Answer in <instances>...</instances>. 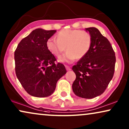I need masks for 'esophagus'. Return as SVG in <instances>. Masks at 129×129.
Segmentation results:
<instances>
[{
	"label": "esophagus",
	"instance_id": "obj_1",
	"mask_svg": "<svg viewBox=\"0 0 129 129\" xmlns=\"http://www.w3.org/2000/svg\"><path fill=\"white\" fill-rule=\"evenodd\" d=\"M65 67H66V70H71V68H70L69 66H66Z\"/></svg>",
	"mask_w": 129,
	"mask_h": 129
}]
</instances>
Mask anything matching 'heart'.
I'll return each instance as SVG.
<instances>
[{"label": "heart", "instance_id": "b5f03b06", "mask_svg": "<svg viewBox=\"0 0 129 129\" xmlns=\"http://www.w3.org/2000/svg\"><path fill=\"white\" fill-rule=\"evenodd\" d=\"M92 44L91 35L86 31L76 29H64L60 31L57 40L50 38L46 42L48 50L56 57H59L65 50L66 54L58 59L61 63H71L75 59L85 57Z\"/></svg>", "mask_w": 129, "mask_h": 129}]
</instances>
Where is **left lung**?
Listing matches in <instances>:
<instances>
[{
    "instance_id": "obj_1",
    "label": "left lung",
    "mask_w": 129,
    "mask_h": 129,
    "mask_svg": "<svg viewBox=\"0 0 129 129\" xmlns=\"http://www.w3.org/2000/svg\"><path fill=\"white\" fill-rule=\"evenodd\" d=\"M92 38V44L85 57L73 66L76 78L72 89L76 96L92 99L100 96L113 77L115 53L107 38L96 27L85 29Z\"/></svg>"
}]
</instances>
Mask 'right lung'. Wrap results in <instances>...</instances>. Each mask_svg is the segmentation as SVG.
<instances>
[{
  "instance_id": "right-lung-1",
  "label": "right lung",
  "mask_w": 129,
  "mask_h": 129,
  "mask_svg": "<svg viewBox=\"0 0 129 129\" xmlns=\"http://www.w3.org/2000/svg\"><path fill=\"white\" fill-rule=\"evenodd\" d=\"M55 30L36 29L21 40L15 52V72L24 90L31 96L45 98L54 92L57 81L66 73L64 65L46 47Z\"/></svg>"
}]
</instances>
